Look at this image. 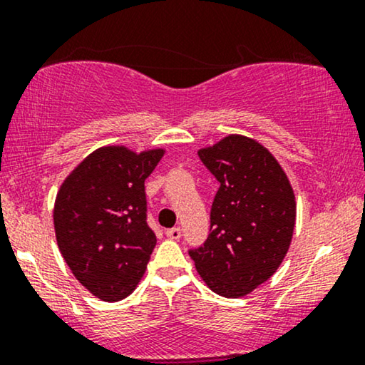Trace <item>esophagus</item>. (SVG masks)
Instances as JSON below:
<instances>
[{"mask_svg":"<svg viewBox=\"0 0 365 365\" xmlns=\"http://www.w3.org/2000/svg\"><path fill=\"white\" fill-rule=\"evenodd\" d=\"M166 236H168L169 239H174V241H178V239L181 237V227H171V229H168Z\"/></svg>","mask_w":365,"mask_h":365,"instance_id":"1","label":"esophagus"}]
</instances>
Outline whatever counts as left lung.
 Masks as SVG:
<instances>
[{"instance_id": "1", "label": "left lung", "mask_w": 365, "mask_h": 365, "mask_svg": "<svg viewBox=\"0 0 365 365\" xmlns=\"http://www.w3.org/2000/svg\"><path fill=\"white\" fill-rule=\"evenodd\" d=\"M197 154L219 189L211 234L189 256L219 296H246L286 257L296 224L292 187L272 154L249 138L227 136Z\"/></svg>"}]
</instances>
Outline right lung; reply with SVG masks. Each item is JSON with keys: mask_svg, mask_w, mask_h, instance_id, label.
Listing matches in <instances>:
<instances>
[{"mask_svg": "<svg viewBox=\"0 0 365 365\" xmlns=\"http://www.w3.org/2000/svg\"><path fill=\"white\" fill-rule=\"evenodd\" d=\"M161 149L134 154L101 148L63 182L54 204V231L74 277L94 296L114 302L143 277L156 234L148 224L144 181Z\"/></svg>", "mask_w": 365, "mask_h": 365, "instance_id": "1", "label": "right lung"}]
</instances>
